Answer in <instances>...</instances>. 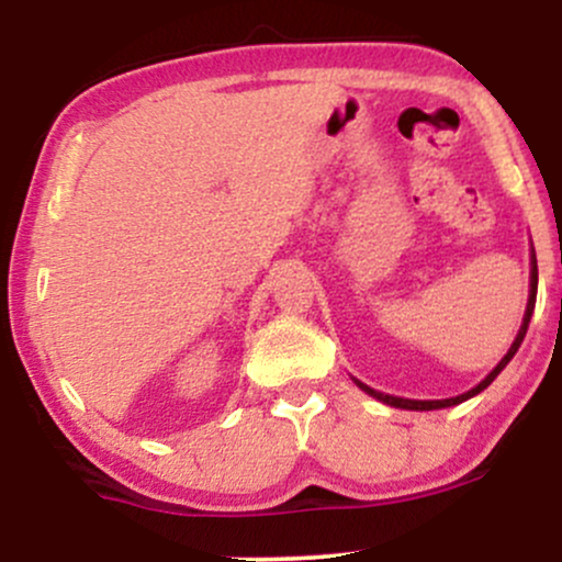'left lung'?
<instances>
[{
    "label": "left lung",
    "instance_id": "left-lung-1",
    "mask_svg": "<svg viewBox=\"0 0 562 562\" xmlns=\"http://www.w3.org/2000/svg\"><path fill=\"white\" fill-rule=\"evenodd\" d=\"M537 285H539L537 256L531 254V290H528V306H526L524 325H520V330H518V335H515V340H513V346H509V351L505 353V357H502V362L496 364L494 370L488 372V375L483 378L481 383L475 385V389H470L468 393H460V396H454V398H441V402H415V398H402V396H389V393H380V391H375V389H370V385L359 383V380H357V385H359V389H362V391L370 393V396H375L378 402H383V404H389V406H398V409H417V412H428V409H443V406H454V404L468 402L470 396H475V393H481L483 389H486V385H492V380H494L496 375H499L502 370H505L509 359L515 357V351H518L520 344H524L526 330H528V322H531V314H533V303H537Z\"/></svg>",
    "mask_w": 562,
    "mask_h": 562
}]
</instances>
